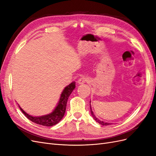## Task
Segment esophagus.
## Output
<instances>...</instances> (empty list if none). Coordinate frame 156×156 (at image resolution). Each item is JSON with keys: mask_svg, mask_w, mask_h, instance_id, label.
<instances>
[{"mask_svg": "<svg viewBox=\"0 0 156 156\" xmlns=\"http://www.w3.org/2000/svg\"><path fill=\"white\" fill-rule=\"evenodd\" d=\"M87 79H88L87 77H81L78 80V83L79 84H82L85 83L88 81Z\"/></svg>", "mask_w": 156, "mask_h": 156, "instance_id": "esophagus-1", "label": "esophagus"}]
</instances>
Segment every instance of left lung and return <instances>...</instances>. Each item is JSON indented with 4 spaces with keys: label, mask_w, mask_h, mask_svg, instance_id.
Returning a JSON list of instances; mask_svg holds the SVG:
<instances>
[{
    "label": "left lung",
    "mask_w": 156,
    "mask_h": 156,
    "mask_svg": "<svg viewBox=\"0 0 156 156\" xmlns=\"http://www.w3.org/2000/svg\"><path fill=\"white\" fill-rule=\"evenodd\" d=\"M90 102H91V101H90V112H91V115H92V117H93V119L95 120L98 123H99V124H101V125H103V126H107V125H109V124H111V123H108V122H103V121H101V120H99L98 118H96V116L94 115V112H93V111H92V107H91V105H90Z\"/></svg>",
    "instance_id": "8db88e82"
}]
</instances>
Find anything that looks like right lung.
I'll list each match as a JSON object with an SVG mask.
<instances>
[{"label":"right lung","instance_id":"obj_1","mask_svg":"<svg viewBox=\"0 0 156 156\" xmlns=\"http://www.w3.org/2000/svg\"><path fill=\"white\" fill-rule=\"evenodd\" d=\"M75 87H76L75 86V82L73 81L64 88L62 94H60L57 105L56 106L53 111L48 115L39 116H33L27 113L22 108H21L19 104L18 105L23 114L25 115L28 119H29L32 122H34L37 124L44 126H53L58 124L64 117L68 98L75 89Z\"/></svg>","mask_w":156,"mask_h":156}]
</instances>
